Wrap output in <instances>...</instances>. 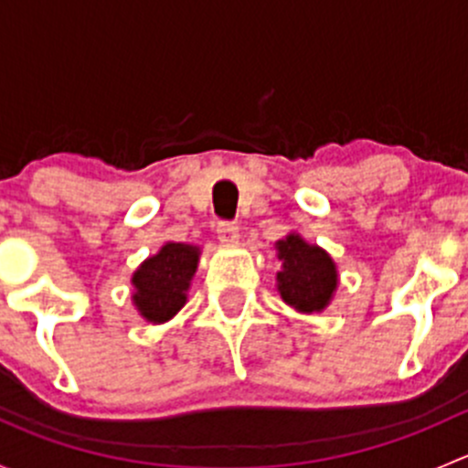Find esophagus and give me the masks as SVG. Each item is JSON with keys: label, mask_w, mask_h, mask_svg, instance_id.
Wrapping results in <instances>:
<instances>
[{"label": "esophagus", "mask_w": 468, "mask_h": 468, "mask_svg": "<svg viewBox=\"0 0 468 468\" xmlns=\"http://www.w3.org/2000/svg\"><path fill=\"white\" fill-rule=\"evenodd\" d=\"M217 239L226 247H233V244L239 242V229L233 224V221H219L217 226Z\"/></svg>", "instance_id": "1"}]
</instances>
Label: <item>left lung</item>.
I'll return each instance as SVG.
<instances>
[{"label":"left lung","mask_w":468,"mask_h":468,"mask_svg":"<svg viewBox=\"0 0 468 468\" xmlns=\"http://www.w3.org/2000/svg\"><path fill=\"white\" fill-rule=\"evenodd\" d=\"M281 271L278 292L287 305L299 313H322L337 290V267L317 244H308L299 233L276 242Z\"/></svg>","instance_id":"1"}]
</instances>
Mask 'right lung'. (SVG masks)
Segmentation results:
<instances>
[{
	"label": "right lung",
	"instance_id": "obj_1",
	"mask_svg": "<svg viewBox=\"0 0 468 468\" xmlns=\"http://www.w3.org/2000/svg\"><path fill=\"white\" fill-rule=\"evenodd\" d=\"M199 253V247L192 244L167 242L135 269L131 278L135 287L133 305L146 322H169L186 305Z\"/></svg>",
	"mask_w": 468,
	"mask_h": 468
}]
</instances>
